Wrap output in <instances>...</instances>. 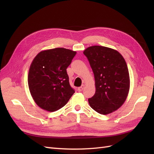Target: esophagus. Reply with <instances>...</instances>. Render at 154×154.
<instances>
[{"label": "esophagus", "mask_w": 154, "mask_h": 154, "mask_svg": "<svg viewBox=\"0 0 154 154\" xmlns=\"http://www.w3.org/2000/svg\"><path fill=\"white\" fill-rule=\"evenodd\" d=\"M84 87H85V85H82L80 87L78 88V91L79 92H81V91H82L83 90V88H84Z\"/></svg>", "instance_id": "34e87169"}]
</instances>
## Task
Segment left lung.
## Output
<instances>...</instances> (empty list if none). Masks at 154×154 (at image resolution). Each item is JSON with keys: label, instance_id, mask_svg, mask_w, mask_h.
Returning <instances> with one entry per match:
<instances>
[{"label": "left lung", "instance_id": "left-lung-1", "mask_svg": "<svg viewBox=\"0 0 154 154\" xmlns=\"http://www.w3.org/2000/svg\"><path fill=\"white\" fill-rule=\"evenodd\" d=\"M83 54L94 72L96 92L88 103L101 114H109L118 109L127 99L130 88L128 70L118 51L103 46L87 48Z\"/></svg>", "mask_w": 154, "mask_h": 154}]
</instances>
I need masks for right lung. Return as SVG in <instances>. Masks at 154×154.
I'll list each match as a JSON object with an SVG mask.
<instances>
[{"label":"right lung","mask_w":154,"mask_h":154,"mask_svg":"<svg viewBox=\"0 0 154 154\" xmlns=\"http://www.w3.org/2000/svg\"><path fill=\"white\" fill-rule=\"evenodd\" d=\"M76 51L58 48L42 51L32 60L28 74V85L36 105L49 112L58 110L74 93L66 69Z\"/></svg>","instance_id":"right-lung-1"}]
</instances>
